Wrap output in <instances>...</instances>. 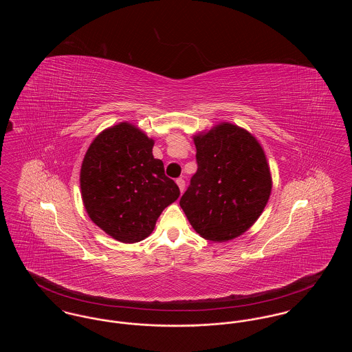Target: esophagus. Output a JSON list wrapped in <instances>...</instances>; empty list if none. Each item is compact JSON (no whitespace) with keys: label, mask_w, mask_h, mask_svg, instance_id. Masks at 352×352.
<instances>
[{"label":"esophagus","mask_w":352,"mask_h":352,"mask_svg":"<svg viewBox=\"0 0 352 352\" xmlns=\"http://www.w3.org/2000/svg\"><path fill=\"white\" fill-rule=\"evenodd\" d=\"M177 184H178V187H179L181 192H184V186H186V182H184V178H178V179H177Z\"/></svg>","instance_id":"34e87169"}]
</instances>
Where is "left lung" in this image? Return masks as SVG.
<instances>
[{"instance_id":"1","label":"left lung","mask_w":352,"mask_h":352,"mask_svg":"<svg viewBox=\"0 0 352 352\" xmlns=\"http://www.w3.org/2000/svg\"><path fill=\"white\" fill-rule=\"evenodd\" d=\"M198 170L179 204L203 239L224 243L244 234L272 191L265 153L245 129L221 122L194 137Z\"/></svg>"}]
</instances>
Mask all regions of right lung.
I'll return each instance as SVG.
<instances>
[{
    "label": "right lung",
    "mask_w": 352,
    "mask_h": 352,
    "mask_svg": "<svg viewBox=\"0 0 352 352\" xmlns=\"http://www.w3.org/2000/svg\"><path fill=\"white\" fill-rule=\"evenodd\" d=\"M154 140L135 125L120 122L89 145L80 168L84 207L91 220L121 243L153 232L161 212L177 201L179 187L153 157Z\"/></svg>",
    "instance_id": "obj_1"
}]
</instances>
